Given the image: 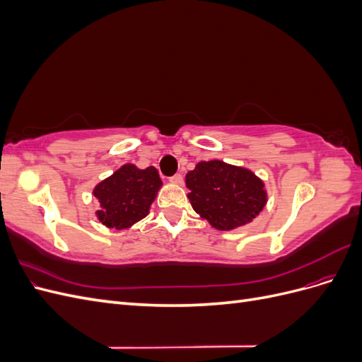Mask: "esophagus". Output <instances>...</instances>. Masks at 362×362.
I'll list each match as a JSON object with an SVG mask.
<instances>
[{
    "mask_svg": "<svg viewBox=\"0 0 362 362\" xmlns=\"http://www.w3.org/2000/svg\"><path fill=\"white\" fill-rule=\"evenodd\" d=\"M170 182H172V184H177V185H182V182H184L182 175H181V173L173 175V177L170 178Z\"/></svg>",
    "mask_w": 362,
    "mask_h": 362,
    "instance_id": "1",
    "label": "esophagus"
}]
</instances>
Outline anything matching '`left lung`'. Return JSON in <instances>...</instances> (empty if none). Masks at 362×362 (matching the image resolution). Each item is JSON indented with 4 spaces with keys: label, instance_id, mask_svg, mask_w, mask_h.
<instances>
[{
    "label": "left lung",
    "instance_id": "8db88e82",
    "mask_svg": "<svg viewBox=\"0 0 362 362\" xmlns=\"http://www.w3.org/2000/svg\"><path fill=\"white\" fill-rule=\"evenodd\" d=\"M185 185L193 210L218 231L254 222L267 204L264 181L250 169L221 160L199 161L185 175Z\"/></svg>",
    "mask_w": 362,
    "mask_h": 362
}]
</instances>
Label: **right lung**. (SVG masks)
<instances>
[{
    "instance_id": "right-lung-1",
    "label": "right lung",
    "mask_w": 362,
    "mask_h": 362,
    "mask_svg": "<svg viewBox=\"0 0 362 362\" xmlns=\"http://www.w3.org/2000/svg\"><path fill=\"white\" fill-rule=\"evenodd\" d=\"M161 185L154 166L139 169L133 163L124 164L95 185L93 196L100 202L96 218L107 228H131L149 214Z\"/></svg>"
}]
</instances>
